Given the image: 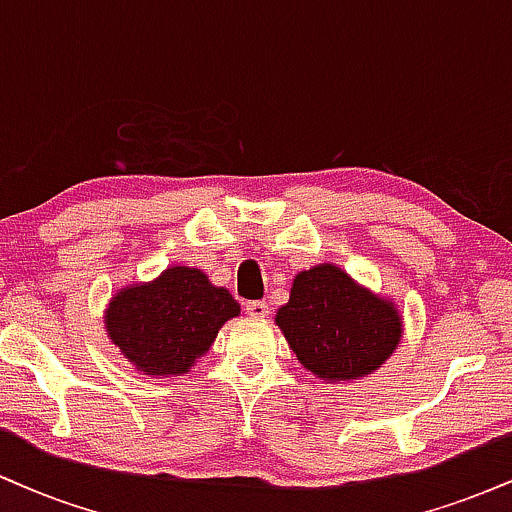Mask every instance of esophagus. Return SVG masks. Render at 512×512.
I'll return each instance as SVG.
<instances>
[{
  "label": "esophagus",
  "mask_w": 512,
  "mask_h": 512,
  "mask_svg": "<svg viewBox=\"0 0 512 512\" xmlns=\"http://www.w3.org/2000/svg\"><path fill=\"white\" fill-rule=\"evenodd\" d=\"M245 313H248L250 317H264V315H269V305L264 301H248L245 303Z\"/></svg>",
  "instance_id": "obj_1"
}]
</instances>
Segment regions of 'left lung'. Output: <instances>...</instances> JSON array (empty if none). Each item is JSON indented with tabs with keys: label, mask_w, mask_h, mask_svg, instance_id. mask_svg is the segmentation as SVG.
I'll use <instances>...</instances> for the list:
<instances>
[{
	"label": "left lung",
	"mask_w": 512,
	"mask_h": 512,
	"mask_svg": "<svg viewBox=\"0 0 512 512\" xmlns=\"http://www.w3.org/2000/svg\"><path fill=\"white\" fill-rule=\"evenodd\" d=\"M276 325L298 361L327 380L373 373L397 349L402 334L397 310L334 264H320L293 279Z\"/></svg>",
	"instance_id": "left-lung-1"
}]
</instances>
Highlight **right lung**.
<instances>
[{
    "mask_svg": "<svg viewBox=\"0 0 512 512\" xmlns=\"http://www.w3.org/2000/svg\"><path fill=\"white\" fill-rule=\"evenodd\" d=\"M240 305L226 289L211 286L207 274L170 267L151 284L120 291L105 313L115 346L146 375L185 373L214 344Z\"/></svg>",
    "mask_w": 512,
    "mask_h": 512,
    "instance_id": "add662e5",
    "label": "right lung"
}]
</instances>
